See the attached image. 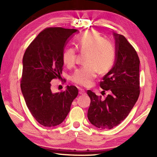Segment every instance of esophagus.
<instances>
[{
  "instance_id": "esophagus-1",
  "label": "esophagus",
  "mask_w": 157,
  "mask_h": 157,
  "mask_svg": "<svg viewBox=\"0 0 157 157\" xmlns=\"http://www.w3.org/2000/svg\"><path fill=\"white\" fill-rule=\"evenodd\" d=\"M79 94H81V95H85V94H86V92L84 89L79 88Z\"/></svg>"
}]
</instances>
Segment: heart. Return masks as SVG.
Listing matches in <instances>:
<instances>
[{
  "label": "heart",
  "instance_id": "heart-1",
  "mask_svg": "<svg viewBox=\"0 0 157 157\" xmlns=\"http://www.w3.org/2000/svg\"><path fill=\"white\" fill-rule=\"evenodd\" d=\"M78 48L84 56L85 65L77 69L71 76L75 84L88 87L96 78L97 72H108L114 65L116 51L114 45L96 31H87L76 40ZM77 51L75 48H67L62 54L64 65L71 67L75 62Z\"/></svg>",
  "mask_w": 157,
  "mask_h": 157
}]
</instances>
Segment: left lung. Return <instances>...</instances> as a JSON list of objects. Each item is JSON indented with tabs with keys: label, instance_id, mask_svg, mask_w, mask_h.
I'll list each match as a JSON object with an SVG mask.
<instances>
[{
	"label": "left lung",
	"instance_id": "left-lung-1",
	"mask_svg": "<svg viewBox=\"0 0 157 157\" xmlns=\"http://www.w3.org/2000/svg\"><path fill=\"white\" fill-rule=\"evenodd\" d=\"M116 59L113 68L103 77L100 86L109 90L105 100L91 90L88 118L101 129H112L129 115L140 95V59L136 50L125 36L115 34Z\"/></svg>",
	"mask_w": 157,
	"mask_h": 157
}]
</instances>
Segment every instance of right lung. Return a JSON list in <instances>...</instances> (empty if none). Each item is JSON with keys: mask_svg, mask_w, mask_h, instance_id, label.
I'll list each match as a JSON object with an SVG mask.
<instances>
[{"mask_svg": "<svg viewBox=\"0 0 157 157\" xmlns=\"http://www.w3.org/2000/svg\"><path fill=\"white\" fill-rule=\"evenodd\" d=\"M77 31L59 27L46 28L30 43L23 55L21 92L32 116L43 126L61 124L78 94L74 86L57 93H52L51 88L52 79L61 78L65 46Z\"/></svg>", "mask_w": 157, "mask_h": 157, "instance_id": "obj_1", "label": "right lung"}]
</instances>
